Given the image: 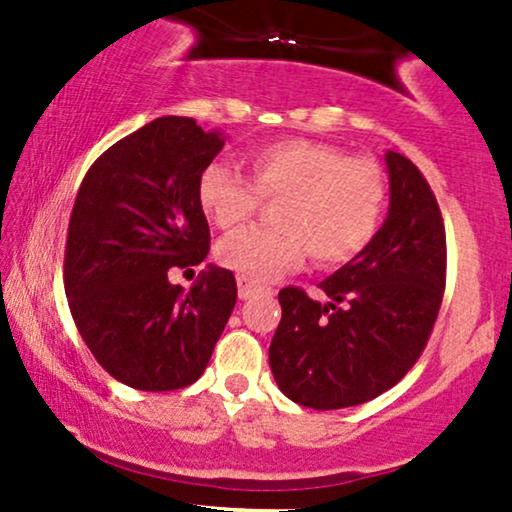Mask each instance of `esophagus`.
Returning <instances> with one entry per match:
<instances>
[{"instance_id":"34e87169","label":"esophagus","mask_w":512,"mask_h":512,"mask_svg":"<svg viewBox=\"0 0 512 512\" xmlns=\"http://www.w3.org/2000/svg\"><path fill=\"white\" fill-rule=\"evenodd\" d=\"M255 291H257V286L252 284L248 276H238V298L240 301H248Z\"/></svg>"}]
</instances>
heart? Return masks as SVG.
Segmentation results:
<instances>
[{"label": "heart", "instance_id": "b5f03b06", "mask_svg": "<svg viewBox=\"0 0 512 512\" xmlns=\"http://www.w3.org/2000/svg\"><path fill=\"white\" fill-rule=\"evenodd\" d=\"M252 182L211 161L197 180V202L219 228H233L260 207V197L279 199V228H243L221 238L223 267L252 281H272L301 267L305 252L322 267H337L366 250L385 211V173L373 158L346 156L332 144L284 139L248 151Z\"/></svg>", "mask_w": 512, "mask_h": 512}]
</instances>
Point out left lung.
Segmentation results:
<instances>
[{
    "label": "left lung",
    "instance_id": "1",
    "mask_svg": "<svg viewBox=\"0 0 512 512\" xmlns=\"http://www.w3.org/2000/svg\"><path fill=\"white\" fill-rule=\"evenodd\" d=\"M390 209L368 248L320 289H281L269 346L279 390L310 409H344L383 395L421 356L445 289V226L421 170L385 154Z\"/></svg>",
    "mask_w": 512,
    "mask_h": 512
}]
</instances>
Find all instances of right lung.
<instances>
[{
  "mask_svg": "<svg viewBox=\"0 0 512 512\" xmlns=\"http://www.w3.org/2000/svg\"><path fill=\"white\" fill-rule=\"evenodd\" d=\"M223 144V132L192 117H156L110 146L76 195L64 252L69 310L96 361L134 390L199 380L236 305V276L216 264L190 291L168 279L170 267L207 257L197 180Z\"/></svg>",
  "mask_w": 512,
  "mask_h": 512,
  "instance_id": "add662e5",
  "label": "right lung"
}]
</instances>
